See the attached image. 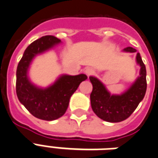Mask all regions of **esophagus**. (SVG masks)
Returning a JSON list of instances; mask_svg holds the SVG:
<instances>
[{"label": "esophagus", "instance_id": "esophagus-1", "mask_svg": "<svg viewBox=\"0 0 158 158\" xmlns=\"http://www.w3.org/2000/svg\"><path fill=\"white\" fill-rule=\"evenodd\" d=\"M85 73L88 76H90L94 73V70L92 68H86L85 69Z\"/></svg>", "mask_w": 158, "mask_h": 158}]
</instances>
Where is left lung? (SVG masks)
<instances>
[{
	"label": "left lung",
	"mask_w": 158,
	"mask_h": 158,
	"mask_svg": "<svg viewBox=\"0 0 158 158\" xmlns=\"http://www.w3.org/2000/svg\"><path fill=\"white\" fill-rule=\"evenodd\" d=\"M123 52H135L136 50L127 47ZM135 62L141 68L139 76L127 90L120 94H110L100 79L89 76L93 85L90 94L91 107L94 114L103 121L115 123L126 120L143 100L147 90V70L139 52H136Z\"/></svg>",
	"instance_id": "8db88e82"
}]
</instances>
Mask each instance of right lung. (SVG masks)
I'll list each match as a JSON object with an SVG mask.
<instances>
[{"instance_id": "obj_1", "label": "right lung", "mask_w": 158, "mask_h": 158, "mask_svg": "<svg viewBox=\"0 0 158 158\" xmlns=\"http://www.w3.org/2000/svg\"><path fill=\"white\" fill-rule=\"evenodd\" d=\"M62 42L53 36H44L31 43L23 53L17 69L16 90L22 105L35 117L43 121H54L64 115L72 94L87 75L61 74L47 87L31 82L29 69L37 56L53 49Z\"/></svg>"}]
</instances>
